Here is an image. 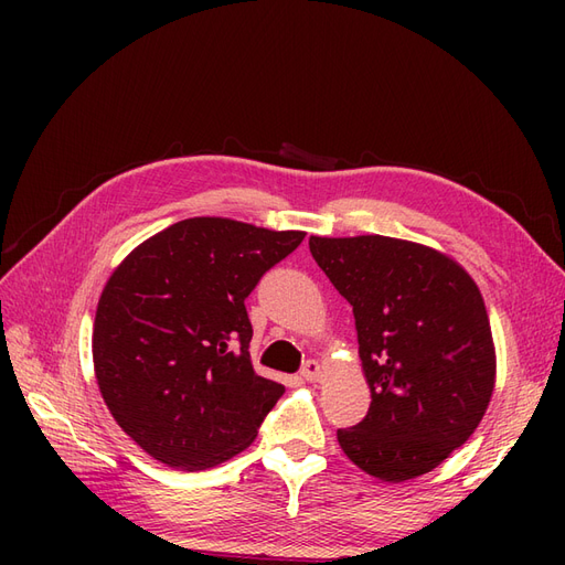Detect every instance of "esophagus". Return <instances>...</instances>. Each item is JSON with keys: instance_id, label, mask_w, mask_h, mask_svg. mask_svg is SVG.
Here are the masks:
<instances>
[{"instance_id": "34e87169", "label": "esophagus", "mask_w": 565, "mask_h": 565, "mask_svg": "<svg viewBox=\"0 0 565 565\" xmlns=\"http://www.w3.org/2000/svg\"><path fill=\"white\" fill-rule=\"evenodd\" d=\"M301 377L306 382H318L322 377V365L318 361H306L301 367Z\"/></svg>"}]
</instances>
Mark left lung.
<instances>
[{"instance_id": "8db88e82", "label": "left lung", "mask_w": 565, "mask_h": 565, "mask_svg": "<svg viewBox=\"0 0 565 565\" xmlns=\"http://www.w3.org/2000/svg\"><path fill=\"white\" fill-rule=\"evenodd\" d=\"M309 247L353 306L370 386L361 424L337 440L384 483L434 471L481 424L498 355L486 301L450 254L388 235L320 237Z\"/></svg>"}]
</instances>
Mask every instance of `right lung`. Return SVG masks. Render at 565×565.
<instances>
[{
  "label": "right lung",
  "instance_id": "obj_1",
  "mask_svg": "<svg viewBox=\"0 0 565 565\" xmlns=\"http://www.w3.org/2000/svg\"><path fill=\"white\" fill-rule=\"evenodd\" d=\"M303 235L195 216L115 266L96 306L94 374L152 459L202 471L252 446L285 386L254 372L245 299Z\"/></svg>",
  "mask_w": 565,
  "mask_h": 565
}]
</instances>
